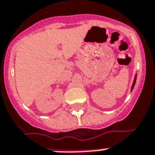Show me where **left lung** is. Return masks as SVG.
I'll return each instance as SVG.
<instances>
[{
    "label": "left lung",
    "instance_id": "obj_1",
    "mask_svg": "<svg viewBox=\"0 0 155 155\" xmlns=\"http://www.w3.org/2000/svg\"><path fill=\"white\" fill-rule=\"evenodd\" d=\"M136 80H137V75L135 76V78H134V83H133V85H132V88H131V91H133L134 88V86L136 84Z\"/></svg>",
    "mask_w": 155,
    "mask_h": 155
}]
</instances>
